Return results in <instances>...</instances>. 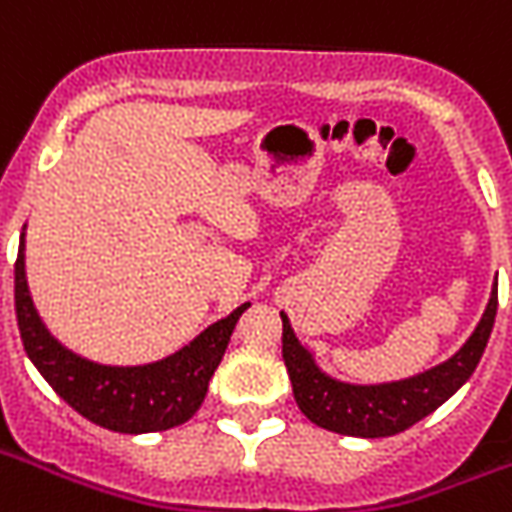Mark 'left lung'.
Segmentation results:
<instances>
[{"instance_id":"8db88e82","label":"left lung","mask_w":512,"mask_h":512,"mask_svg":"<svg viewBox=\"0 0 512 512\" xmlns=\"http://www.w3.org/2000/svg\"><path fill=\"white\" fill-rule=\"evenodd\" d=\"M279 315H282V359L288 367L293 397L301 414L318 428L332 430L340 436L381 439V436H395L433 414L472 378L494 329L496 282L483 318L458 354H452L447 362L430 367L425 373L386 381V384H348L323 373L312 351L299 343L288 315L285 312Z\"/></svg>"}]
</instances>
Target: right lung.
<instances>
[{
    "label": "right lung",
    "mask_w": 512,
    "mask_h": 512,
    "mask_svg": "<svg viewBox=\"0 0 512 512\" xmlns=\"http://www.w3.org/2000/svg\"><path fill=\"white\" fill-rule=\"evenodd\" d=\"M27 230V227H24ZM24 233L16 260V318L24 351L57 395L101 428L156 433L183 425L202 406L213 370L222 362L235 323L249 304L211 323L189 345L147 365H101L79 356L40 321L29 296Z\"/></svg>",
    "instance_id": "1"
}]
</instances>
